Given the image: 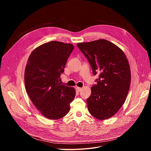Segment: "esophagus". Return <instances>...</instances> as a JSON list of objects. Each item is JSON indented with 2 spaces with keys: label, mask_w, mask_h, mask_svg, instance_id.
Here are the masks:
<instances>
[{
  "label": "esophagus",
  "mask_w": 151,
  "mask_h": 151,
  "mask_svg": "<svg viewBox=\"0 0 151 151\" xmlns=\"http://www.w3.org/2000/svg\"><path fill=\"white\" fill-rule=\"evenodd\" d=\"M76 91H77L78 92H80V91H81L82 88H80V87H76Z\"/></svg>",
  "instance_id": "34e87169"
}]
</instances>
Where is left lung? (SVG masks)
Wrapping results in <instances>:
<instances>
[{"mask_svg": "<svg viewBox=\"0 0 151 151\" xmlns=\"http://www.w3.org/2000/svg\"><path fill=\"white\" fill-rule=\"evenodd\" d=\"M77 46L94 75L100 73L87 99L88 111L97 119H108L119 110L130 88L131 72L127 57L118 47L105 39L78 43Z\"/></svg>", "mask_w": 151, "mask_h": 151, "instance_id": "8db88e82", "label": "left lung"}]
</instances>
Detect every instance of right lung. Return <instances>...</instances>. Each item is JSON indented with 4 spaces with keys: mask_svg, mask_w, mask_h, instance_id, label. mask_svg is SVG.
Here are the masks:
<instances>
[{
    "mask_svg": "<svg viewBox=\"0 0 151 151\" xmlns=\"http://www.w3.org/2000/svg\"><path fill=\"white\" fill-rule=\"evenodd\" d=\"M73 48L71 44L51 41L34 50L27 61L26 92L39 112L50 119L66 115L75 97V88L59 82Z\"/></svg>",
    "mask_w": 151,
    "mask_h": 151,
    "instance_id": "obj_1",
    "label": "right lung"
}]
</instances>
